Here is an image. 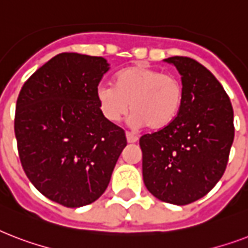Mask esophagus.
<instances>
[{
  "instance_id": "obj_1",
  "label": "esophagus",
  "mask_w": 248,
  "mask_h": 248,
  "mask_svg": "<svg viewBox=\"0 0 248 248\" xmlns=\"http://www.w3.org/2000/svg\"><path fill=\"white\" fill-rule=\"evenodd\" d=\"M126 139H127L128 143H136L138 141V136L135 134H132V132H126Z\"/></svg>"
}]
</instances>
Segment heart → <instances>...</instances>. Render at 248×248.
Returning a JSON list of instances; mask_svg holds the SVG:
<instances>
[{
  "label": "heart",
  "mask_w": 248,
  "mask_h": 248,
  "mask_svg": "<svg viewBox=\"0 0 248 248\" xmlns=\"http://www.w3.org/2000/svg\"><path fill=\"white\" fill-rule=\"evenodd\" d=\"M96 100L109 122H118L130 110L131 124L158 131L172 124L180 110L183 86L173 76L155 68L136 64L116 76L114 83H100Z\"/></svg>",
  "instance_id": "1"
}]
</instances>
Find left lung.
Wrapping results in <instances>:
<instances>
[{
	"label": "left lung",
	"instance_id": "8db88e82",
	"mask_svg": "<svg viewBox=\"0 0 248 248\" xmlns=\"http://www.w3.org/2000/svg\"><path fill=\"white\" fill-rule=\"evenodd\" d=\"M165 62L180 73L183 101L172 124L140 138L143 180L155 198L184 206L206 196L223 176L234 139L233 108L202 64L185 56Z\"/></svg>",
	"mask_w": 248,
	"mask_h": 248
}]
</instances>
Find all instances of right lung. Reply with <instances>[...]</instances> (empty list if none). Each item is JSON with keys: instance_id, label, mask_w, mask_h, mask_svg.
<instances>
[{"instance_id": "right-lung-1", "label": "right lung", "mask_w": 248, "mask_h": 248, "mask_svg": "<svg viewBox=\"0 0 248 248\" xmlns=\"http://www.w3.org/2000/svg\"><path fill=\"white\" fill-rule=\"evenodd\" d=\"M108 71L101 56L63 52L37 69L17 96L14 127L24 172L38 192L65 207L95 202L127 145L96 100Z\"/></svg>"}]
</instances>
